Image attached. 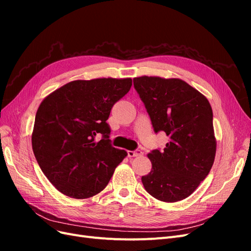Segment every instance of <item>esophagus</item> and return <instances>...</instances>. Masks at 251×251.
<instances>
[{"instance_id": "obj_1", "label": "esophagus", "mask_w": 251, "mask_h": 251, "mask_svg": "<svg viewBox=\"0 0 251 251\" xmlns=\"http://www.w3.org/2000/svg\"><path fill=\"white\" fill-rule=\"evenodd\" d=\"M143 153L140 150H135V151H127V156L128 157H137L141 156Z\"/></svg>"}]
</instances>
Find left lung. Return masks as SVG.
Instances as JSON below:
<instances>
[{"mask_svg":"<svg viewBox=\"0 0 251 251\" xmlns=\"http://www.w3.org/2000/svg\"><path fill=\"white\" fill-rule=\"evenodd\" d=\"M133 81L154 132H164L170 137L163 150H153L148 155L151 170L142 176V184L160 201L183 200L196 191L214 164L216 139L210 104L178 78L141 76Z\"/></svg>","mask_w":251,"mask_h":251,"instance_id":"1","label":"left lung"}]
</instances>
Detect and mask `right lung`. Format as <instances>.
I'll return each mask as SVG.
<instances>
[{"label":"right lung","mask_w":251,"mask_h":251,"mask_svg":"<svg viewBox=\"0 0 251 251\" xmlns=\"http://www.w3.org/2000/svg\"><path fill=\"white\" fill-rule=\"evenodd\" d=\"M131 78L74 80L47 96L37 109L32 149L51 183L71 198L86 199L108 185L127 155L110 140L107 120ZM97 134L102 139L96 142Z\"/></svg>","instance_id":"1"}]
</instances>
